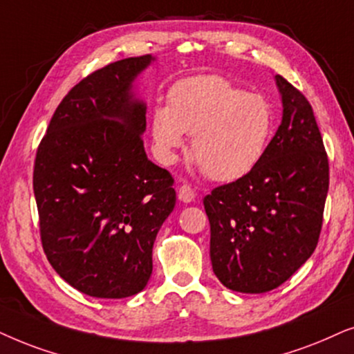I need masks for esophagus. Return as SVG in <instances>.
Here are the masks:
<instances>
[{
    "label": "esophagus",
    "instance_id": "1",
    "mask_svg": "<svg viewBox=\"0 0 354 354\" xmlns=\"http://www.w3.org/2000/svg\"><path fill=\"white\" fill-rule=\"evenodd\" d=\"M194 197H196L194 189H192L189 185L180 186V189H178V199L183 201V202H186V204H187V202L194 201Z\"/></svg>",
    "mask_w": 354,
    "mask_h": 354
}]
</instances>
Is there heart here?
<instances>
[{
  "label": "heart",
  "mask_w": 354,
  "mask_h": 354,
  "mask_svg": "<svg viewBox=\"0 0 354 354\" xmlns=\"http://www.w3.org/2000/svg\"><path fill=\"white\" fill-rule=\"evenodd\" d=\"M150 129L163 162H173L192 136L191 155L212 180L234 181L266 153L273 129L270 103L246 93L221 75H196L176 82L168 106H155Z\"/></svg>",
  "instance_id": "1"
}]
</instances>
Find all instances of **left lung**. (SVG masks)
Masks as SVG:
<instances>
[{
  "mask_svg": "<svg viewBox=\"0 0 354 354\" xmlns=\"http://www.w3.org/2000/svg\"><path fill=\"white\" fill-rule=\"evenodd\" d=\"M283 116L266 153L239 180L204 197L212 268L226 288L267 293L317 246L328 191V158L313 106L275 75Z\"/></svg>",
  "mask_w": 354,
  "mask_h": 354,
  "instance_id": "1",
  "label": "left lung"
}]
</instances>
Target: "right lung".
<instances>
[{"instance_id": "add662e5", "label": "right lung", "mask_w": 354, "mask_h": 354, "mask_svg": "<svg viewBox=\"0 0 354 354\" xmlns=\"http://www.w3.org/2000/svg\"><path fill=\"white\" fill-rule=\"evenodd\" d=\"M152 55L115 61L68 92L37 149L34 194L46 259L93 298L142 291L152 248L176 204L174 180L144 150L133 82Z\"/></svg>"}]
</instances>
